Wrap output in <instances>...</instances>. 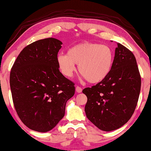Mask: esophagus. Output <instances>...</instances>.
Instances as JSON below:
<instances>
[{"label":"esophagus","instance_id":"34e87169","mask_svg":"<svg viewBox=\"0 0 151 151\" xmlns=\"http://www.w3.org/2000/svg\"><path fill=\"white\" fill-rule=\"evenodd\" d=\"M76 91H77V93H81V92L82 91V88L79 86H77L76 87Z\"/></svg>","mask_w":151,"mask_h":151}]
</instances>
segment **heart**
<instances>
[{
  "label": "heart",
  "instance_id": "b5f03b06",
  "mask_svg": "<svg viewBox=\"0 0 151 151\" xmlns=\"http://www.w3.org/2000/svg\"><path fill=\"white\" fill-rule=\"evenodd\" d=\"M57 63L65 77H72L77 64L79 73L87 81L97 83L110 74L113 66L114 52L107 45L83 42L71 47L67 54H58Z\"/></svg>",
  "mask_w": 151,
  "mask_h": 151
}]
</instances>
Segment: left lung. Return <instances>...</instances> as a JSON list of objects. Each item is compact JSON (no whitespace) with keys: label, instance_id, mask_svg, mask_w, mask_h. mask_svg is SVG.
<instances>
[{"label":"left lung","instance_id":"8db88e82","mask_svg":"<svg viewBox=\"0 0 151 151\" xmlns=\"http://www.w3.org/2000/svg\"><path fill=\"white\" fill-rule=\"evenodd\" d=\"M117 43L113 66L108 77L82 91L87 97V118L105 132L117 129L129 120L141 91V76L134 54Z\"/></svg>","mask_w":151,"mask_h":151}]
</instances>
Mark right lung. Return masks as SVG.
Segmentation results:
<instances>
[{"label":"right lung","mask_w":151,"mask_h":151,"mask_svg":"<svg viewBox=\"0 0 151 151\" xmlns=\"http://www.w3.org/2000/svg\"><path fill=\"white\" fill-rule=\"evenodd\" d=\"M63 43L54 38L25 47L14 62L10 76L14 106L30 129L47 132L64 117L66 103L74 96V83L60 72L58 52Z\"/></svg>","instance_id":"add662e5"}]
</instances>
